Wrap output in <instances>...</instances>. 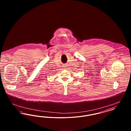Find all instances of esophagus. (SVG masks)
<instances>
[{
  "instance_id": "esophagus-1",
  "label": "esophagus",
  "mask_w": 131,
  "mask_h": 131,
  "mask_svg": "<svg viewBox=\"0 0 131 131\" xmlns=\"http://www.w3.org/2000/svg\"><path fill=\"white\" fill-rule=\"evenodd\" d=\"M66 67H67L66 65H63V68H64V69H66Z\"/></svg>"
}]
</instances>
